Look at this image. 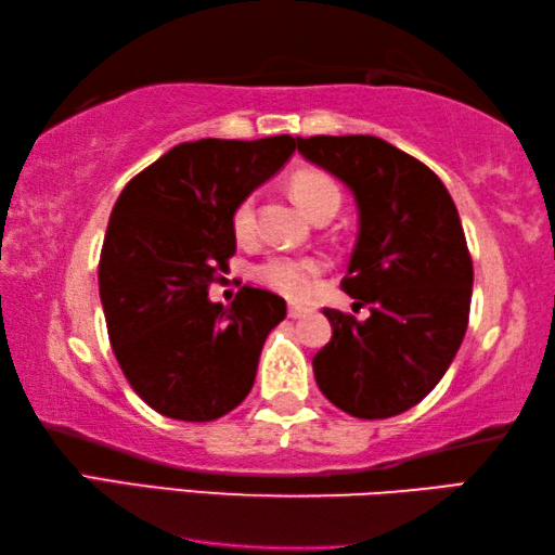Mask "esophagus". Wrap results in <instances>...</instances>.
<instances>
[{
	"instance_id": "34e87169",
	"label": "esophagus",
	"mask_w": 555,
	"mask_h": 555,
	"mask_svg": "<svg viewBox=\"0 0 555 555\" xmlns=\"http://www.w3.org/2000/svg\"><path fill=\"white\" fill-rule=\"evenodd\" d=\"M287 314L293 317V320H297V317H305L307 310H305L302 305H289V307H287Z\"/></svg>"
}]
</instances>
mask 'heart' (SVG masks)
Segmentation results:
<instances>
[{
    "label": "heart",
    "instance_id": "heart-1",
    "mask_svg": "<svg viewBox=\"0 0 555 555\" xmlns=\"http://www.w3.org/2000/svg\"><path fill=\"white\" fill-rule=\"evenodd\" d=\"M289 194L295 202L302 206L307 216H312L317 206H322L330 198H339V189L334 181L320 175V171H299L289 181ZM233 233L238 238H248L256 231V202L253 196L243 198L233 211ZM324 262L320 258H289V256H272L266 262H260L256 278L262 285L275 289V293L302 299L314 289L317 278L322 275Z\"/></svg>",
    "mask_w": 555,
    "mask_h": 555
}]
</instances>
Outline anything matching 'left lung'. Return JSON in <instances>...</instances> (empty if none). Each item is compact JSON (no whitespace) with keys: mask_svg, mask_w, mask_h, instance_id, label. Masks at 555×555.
<instances>
[{"mask_svg":"<svg viewBox=\"0 0 555 555\" xmlns=\"http://www.w3.org/2000/svg\"><path fill=\"white\" fill-rule=\"evenodd\" d=\"M297 152L353 194L359 238L341 289L369 307L363 322L324 310L317 386L353 417L398 415L438 386L467 332L472 258L455 202L423 162L371 134L297 138Z\"/></svg>","mask_w":555,"mask_h":555,"instance_id":"left-lung-1","label":"left lung"}]
</instances>
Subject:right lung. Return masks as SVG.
<instances>
[{
  "label": "right lung",
  "mask_w": 555,
  "mask_h": 555,
  "mask_svg": "<svg viewBox=\"0 0 555 555\" xmlns=\"http://www.w3.org/2000/svg\"><path fill=\"white\" fill-rule=\"evenodd\" d=\"M295 138L196 140L140 171L115 202L100 253L107 334L144 403L206 423L245 401L285 299L245 285L231 307L208 299L235 253L233 211L293 157Z\"/></svg>",
  "instance_id": "add662e5"
}]
</instances>
